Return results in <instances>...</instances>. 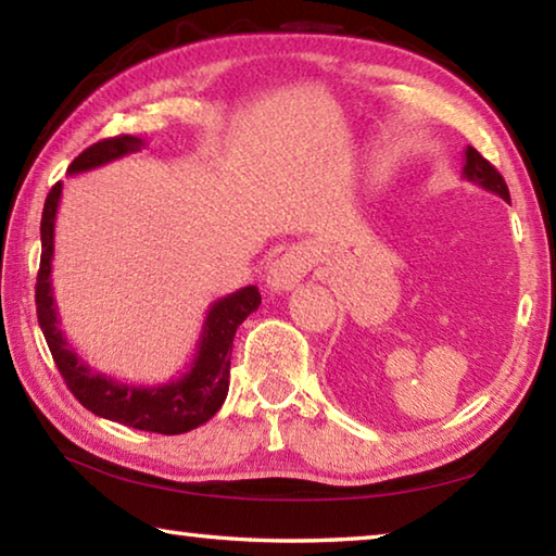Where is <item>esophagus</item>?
<instances>
[{
  "mask_svg": "<svg viewBox=\"0 0 556 556\" xmlns=\"http://www.w3.org/2000/svg\"><path fill=\"white\" fill-rule=\"evenodd\" d=\"M313 268V253L307 245H295V249L286 251L283 256L276 258L268 266L266 273V286L273 293H286L293 290L300 280L307 276V270Z\"/></svg>",
  "mask_w": 556,
  "mask_h": 556,
  "instance_id": "esophagus-1",
  "label": "esophagus"
}]
</instances>
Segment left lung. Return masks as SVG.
I'll return each instance as SVG.
<instances>
[{
    "instance_id": "8db88e82",
    "label": "left lung",
    "mask_w": 556,
    "mask_h": 556,
    "mask_svg": "<svg viewBox=\"0 0 556 556\" xmlns=\"http://www.w3.org/2000/svg\"><path fill=\"white\" fill-rule=\"evenodd\" d=\"M463 177L468 181H476L478 187H483L485 192H493L500 199H505L509 204V189L500 172L490 165V162L480 154L476 148H466V162H463Z\"/></svg>"
}]
</instances>
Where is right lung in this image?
I'll list each match as a JSON object with an SVG mask.
<instances>
[{"label":"right lung","instance_id":"obj_1","mask_svg":"<svg viewBox=\"0 0 556 556\" xmlns=\"http://www.w3.org/2000/svg\"><path fill=\"white\" fill-rule=\"evenodd\" d=\"M142 148L144 140L132 138V135L100 140L71 162L68 175L103 167L108 162L121 160L125 154ZM61 192L63 185L56 181L51 187L41 214V266L39 276H36V315H39L41 332L47 338L53 362H56L71 394L96 416L138 431L177 435L206 424L222 408L226 394H229L233 334L245 317L258 311V288L245 286L231 295L214 300L204 317L192 364H189L185 375L169 379L167 384H127V381H117L111 375L90 369L78 357L76 350L71 348L68 340L63 338L59 327V307L51 288L53 229H56Z\"/></svg>","mask_w":556,"mask_h":556}]
</instances>
